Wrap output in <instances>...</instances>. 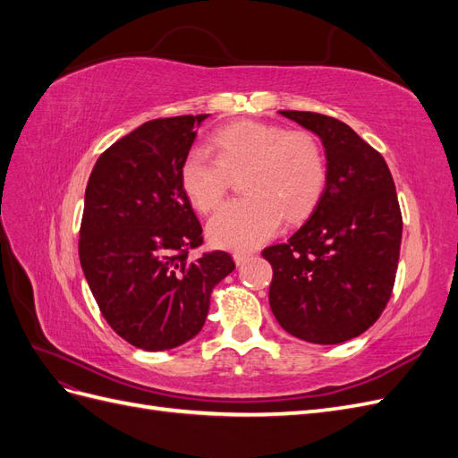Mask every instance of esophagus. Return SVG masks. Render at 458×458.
<instances>
[{
	"label": "esophagus",
	"mask_w": 458,
	"mask_h": 458,
	"mask_svg": "<svg viewBox=\"0 0 458 458\" xmlns=\"http://www.w3.org/2000/svg\"><path fill=\"white\" fill-rule=\"evenodd\" d=\"M233 258H234V263H237V266H242V263H246L248 259L252 258V254L250 252H234Z\"/></svg>",
	"instance_id": "obj_1"
}]
</instances>
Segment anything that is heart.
<instances>
[{"mask_svg":"<svg viewBox=\"0 0 458 458\" xmlns=\"http://www.w3.org/2000/svg\"><path fill=\"white\" fill-rule=\"evenodd\" d=\"M212 147L216 157L199 147L187 152L179 182L197 210L212 212L229 189V174L244 172L246 197L227 202L208 224L216 246L252 250L273 237L283 216L286 221L303 217L323 195L327 157L306 130L242 120L216 130Z\"/></svg>","mask_w":458,"mask_h":458,"instance_id":"heart-1","label":"heart"}]
</instances>
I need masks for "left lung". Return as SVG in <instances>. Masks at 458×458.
<instances>
[{
	"instance_id": "1",
	"label": "left lung",
	"mask_w": 458,
	"mask_h": 458,
	"mask_svg": "<svg viewBox=\"0 0 458 458\" xmlns=\"http://www.w3.org/2000/svg\"><path fill=\"white\" fill-rule=\"evenodd\" d=\"M281 114L321 137L327 185L306 224L261 252L273 267L269 306L288 335L342 344L377 323L390 301L403 233L395 183L380 152L348 123Z\"/></svg>"
}]
</instances>
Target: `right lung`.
I'll use <instances>...</instances> for the list:
<instances>
[{
	"label": "right lung",
	"mask_w": 458,
	"mask_h": 458,
	"mask_svg": "<svg viewBox=\"0 0 458 458\" xmlns=\"http://www.w3.org/2000/svg\"><path fill=\"white\" fill-rule=\"evenodd\" d=\"M208 116L145 122L103 152L86 187L81 269L110 328L140 350L195 338L214 286L234 269L221 250L189 259L204 239L179 168Z\"/></svg>",
	"instance_id": "obj_1"
}]
</instances>
